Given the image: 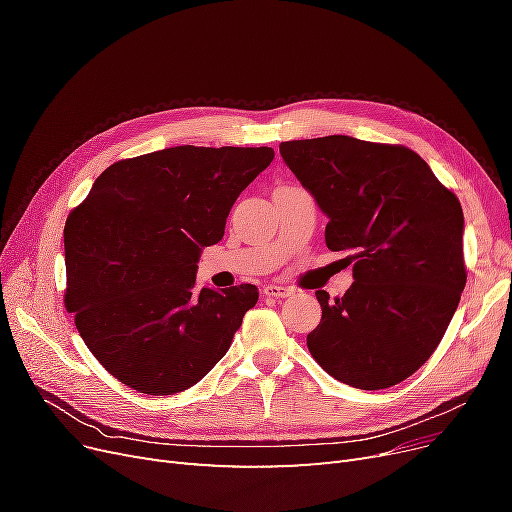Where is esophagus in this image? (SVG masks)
Here are the masks:
<instances>
[{"label":"esophagus","mask_w":512,"mask_h":512,"mask_svg":"<svg viewBox=\"0 0 512 512\" xmlns=\"http://www.w3.org/2000/svg\"><path fill=\"white\" fill-rule=\"evenodd\" d=\"M290 292H292L290 288L280 286V284H269L262 288V294H265V297H275V299H286V297H290Z\"/></svg>","instance_id":"obj_1"}]
</instances>
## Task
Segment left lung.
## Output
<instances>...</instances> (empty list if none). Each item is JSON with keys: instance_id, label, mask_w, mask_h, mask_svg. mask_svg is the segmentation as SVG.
<instances>
[{"instance_id": "1", "label": "left lung", "mask_w": 512, "mask_h": 512, "mask_svg": "<svg viewBox=\"0 0 512 512\" xmlns=\"http://www.w3.org/2000/svg\"><path fill=\"white\" fill-rule=\"evenodd\" d=\"M280 153L329 218L327 247L352 262L342 299L316 290L322 318L307 348L335 380L389 389L438 348L466 288L459 200L401 145L333 134Z\"/></svg>"}]
</instances>
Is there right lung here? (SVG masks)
<instances>
[{"instance_id":"obj_1","label":"right lung","mask_w":512,"mask_h":512,"mask_svg":"<svg viewBox=\"0 0 512 512\" xmlns=\"http://www.w3.org/2000/svg\"><path fill=\"white\" fill-rule=\"evenodd\" d=\"M271 147H168L108 166L64 228L66 307L100 365L147 395L203 380L228 352L254 284L198 288L239 194Z\"/></svg>"}]
</instances>
